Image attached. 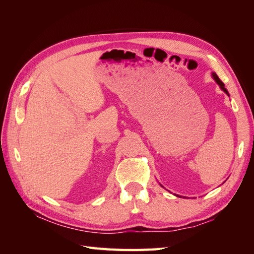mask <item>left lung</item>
Masks as SVG:
<instances>
[{
  "label": "left lung",
  "mask_w": 254,
  "mask_h": 254,
  "mask_svg": "<svg viewBox=\"0 0 254 254\" xmlns=\"http://www.w3.org/2000/svg\"><path fill=\"white\" fill-rule=\"evenodd\" d=\"M212 76H213V78H214V80L215 81H216L217 83H218V86L220 87V89L222 90V91H224L225 92V93L227 94V95H229V93H228V91H227V89L225 88V84H224V82H222L220 79H219V77H218V76L216 75V74H215V73H213L212 74Z\"/></svg>",
  "instance_id": "left-lung-1"
}]
</instances>
